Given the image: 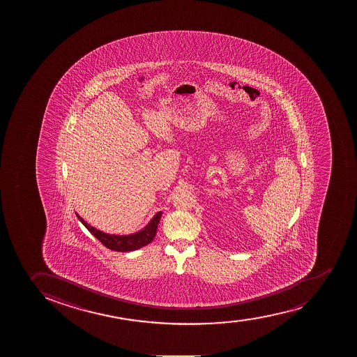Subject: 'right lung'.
I'll return each mask as SVG.
<instances>
[{
  "mask_svg": "<svg viewBox=\"0 0 357 357\" xmlns=\"http://www.w3.org/2000/svg\"><path fill=\"white\" fill-rule=\"evenodd\" d=\"M75 215L78 218L79 221L89 229V233L93 234L105 247L108 248L110 250L128 252V251L137 250L139 248H143L152 242L157 228H158L162 212L155 213V216L150 220V222L144 228H142L136 233L129 234V235H114V234L103 233L101 230L96 229L86 222L78 213H75Z\"/></svg>",
  "mask_w": 357,
  "mask_h": 357,
  "instance_id": "add662e5",
  "label": "right lung"
}]
</instances>
